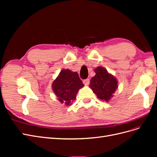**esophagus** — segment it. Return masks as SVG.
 <instances>
[{"label": "esophagus", "mask_w": 157, "mask_h": 157, "mask_svg": "<svg viewBox=\"0 0 157 157\" xmlns=\"http://www.w3.org/2000/svg\"><path fill=\"white\" fill-rule=\"evenodd\" d=\"M83 83L85 84V85H88L89 83H90V79L89 78H87V79H85L83 80Z\"/></svg>", "instance_id": "34e87169"}]
</instances>
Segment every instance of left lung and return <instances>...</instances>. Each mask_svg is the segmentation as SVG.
I'll list each match as a JSON object with an SVG mask.
<instances>
[{
    "label": "left lung",
    "instance_id": "left-lung-1",
    "mask_svg": "<svg viewBox=\"0 0 157 157\" xmlns=\"http://www.w3.org/2000/svg\"><path fill=\"white\" fill-rule=\"evenodd\" d=\"M96 75L90 80V88L101 100L109 101L118 88L117 78L103 67L94 70Z\"/></svg>",
    "mask_w": 157,
    "mask_h": 157
}]
</instances>
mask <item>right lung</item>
Segmentation results:
<instances>
[{
  "mask_svg": "<svg viewBox=\"0 0 157 157\" xmlns=\"http://www.w3.org/2000/svg\"><path fill=\"white\" fill-rule=\"evenodd\" d=\"M84 86L77 72L62 69L52 83V90L58 99L66 105H71L76 99L78 90Z\"/></svg>",
  "mask_w": 157,
  "mask_h": 157,
  "instance_id": "obj_1",
  "label": "right lung"
}]
</instances>
